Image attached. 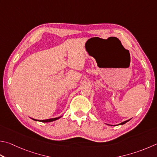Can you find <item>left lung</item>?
<instances>
[{"label": "left lung", "instance_id": "8db88e82", "mask_svg": "<svg viewBox=\"0 0 157 157\" xmlns=\"http://www.w3.org/2000/svg\"><path fill=\"white\" fill-rule=\"evenodd\" d=\"M130 120V119H128V120H126V121H125L121 122V123H120V124H118V125H123V124H124L127 123V122H128V121H129ZM107 125H108V126H113V125H109V124H107ZM114 126H116V125H114Z\"/></svg>", "mask_w": 157, "mask_h": 157}]
</instances>
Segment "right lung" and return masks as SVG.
Returning <instances> with one entry per match:
<instances>
[{"mask_svg":"<svg viewBox=\"0 0 157 157\" xmlns=\"http://www.w3.org/2000/svg\"><path fill=\"white\" fill-rule=\"evenodd\" d=\"M62 116L59 117H56V118H51V119H43V120H38V119H33V120L36 121H41V122H44V123H46V122H51V121H54L57 120V119H59V118H61Z\"/></svg>","mask_w":157,"mask_h":157,"instance_id":"1","label":"right lung"}]
</instances>
